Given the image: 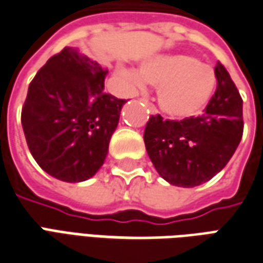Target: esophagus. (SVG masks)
Segmentation results:
<instances>
[{"label":"esophagus","mask_w":263,"mask_h":263,"mask_svg":"<svg viewBox=\"0 0 263 263\" xmlns=\"http://www.w3.org/2000/svg\"><path fill=\"white\" fill-rule=\"evenodd\" d=\"M138 100H139L141 103H143V104H145V105H146V108H148V111H149V112H151V114H152V115H155V114H156V112H158V111H156V108H155L154 104L149 103V101H148V100H146V98L139 97V98H138Z\"/></svg>","instance_id":"esophagus-1"}]
</instances>
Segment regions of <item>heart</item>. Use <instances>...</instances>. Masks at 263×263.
I'll return each mask as SVG.
<instances>
[{"mask_svg":"<svg viewBox=\"0 0 263 263\" xmlns=\"http://www.w3.org/2000/svg\"><path fill=\"white\" fill-rule=\"evenodd\" d=\"M139 76L158 87L160 109L173 118L200 114L217 87L215 70L192 54L155 56L141 65Z\"/></svg>","mask_w":263,"mask_h":263,"instance_id":"1","label":"heart"}]
</instances>
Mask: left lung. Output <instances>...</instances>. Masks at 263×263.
I'll return each instance as SVG.
<instances>
[{
	"instance_id": "8db88e82",
	"label": "left lung",
	"mask_w": 263,
	"mask_h": 263,
	"mask_svg": "<svg viewBox=\"0 0 263 263\" xmlns=\"http://www.w3.org/2000/svg\"><path fill=\"white\" fill-rule=\"evenodd\" d=\"M217 90L200 117L182 121L149 117L143 141L160 176L179 187L207 182L231 159L243 132L242 98L220 62Z\"/></svg>"
}]
</instances>
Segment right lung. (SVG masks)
<instances>
[{
  "instance_id": "1",
  "label": "right lung",
  "mask_w": 263,
  "mask_h": 263,
  "mask_svg": "<svg viewBox=\"0 0 263 263\" xmlns=\"http://www.w3.org/2000/svg\"><path fill=\"white\" fill-rule=\"evenodd\" d=\"M107 70L66 46L39 70L22 107L28 148L62 182H84L103 166L125 100L104 91Z\"/></svg>"
}]
</instances>
